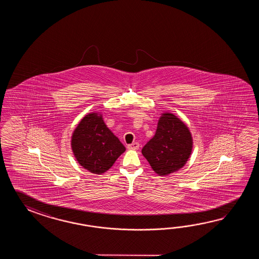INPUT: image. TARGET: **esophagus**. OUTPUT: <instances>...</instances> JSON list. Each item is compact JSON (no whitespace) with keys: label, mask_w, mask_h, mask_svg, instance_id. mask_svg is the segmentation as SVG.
I'll return each mask as SVG.
<instances>
[{"label":"esophagus","mask_w":259,"mask_h":259,"mask_svg":"<svg viewBox=\"0 0 259 259\" xmlns=\"http://www.w3.org/2000/svg\"><path fill=\"white\" fill-rule=\"evenodd\" d=\"M140 147V144L138 143H132V144L127 145V149L130 150H137Z\"/></svg>","instance_id":"34e87169"}]
</instances>
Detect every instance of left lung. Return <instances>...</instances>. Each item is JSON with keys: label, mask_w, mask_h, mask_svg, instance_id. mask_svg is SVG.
<instances>
[{"label": "left lung", "mask_w": 259, "mask_h": 259, "mask_svg": "<svg viewBox=\"0 0 259 259\" xmlns=\"http://www.w3.org/2000/svg\"><path fill=\"white\" fill-rule=\"evenodd\" d=\"M193 144L187 125L170 112H164L154 137L144 145L142 154L157 175L165 177L186 165Z\"/></svg>", "instance_id": "left-lung-1"}]
</instances>
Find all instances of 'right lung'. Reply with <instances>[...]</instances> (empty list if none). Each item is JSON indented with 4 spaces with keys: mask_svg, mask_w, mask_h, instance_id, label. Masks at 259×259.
Here are the masks:
<instances>
[{
    "mask_svg": "<svg viewBox=\"0 0 259 259\" xmlns=\"http://www.w3.org/2000/svg\"><path fill=\"white\" fill-rule=\"evenodd\" d=\"M71 149L77 163L91 173L108 170L126 148L105 125L101 112L83 117L71 136Z\"/></svg>",
    "mask_w": 259,
    "mask_h": 259,
    "instance_id": "right-lung-1",
    "label": "right lung"
}]
</instances>
